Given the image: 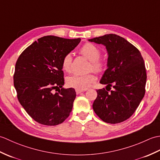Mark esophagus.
I'll return each instance as SVG.
<instances>
[{
    "mask_svg": "<svg viewBox=\"0 0 160 160\" xmlns=\"http://www.w3.org/2000/svg\"><path fill=\"white\" fill-rule=\"evenodd\" d=\"M84 91H81V90H76V94L77 95H78V94H80V93H82V92H83Z\"/></svg>",
    "mask_w": 160,
    "mask_h": 160,
    "instance_id": "esophagus-1",
    "label": "esophagus"
}]
</instances>
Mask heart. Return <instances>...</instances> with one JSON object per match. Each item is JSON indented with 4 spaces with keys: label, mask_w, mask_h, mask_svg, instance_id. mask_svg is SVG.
I'll list each match as a JSON object with an SVG mask.
<instances>
[{
    "label": "heart",
    "mask_w": 160,
    "mask_h": 160,
    "mask_svg": "<svg viewBox=\"0 0 160 160\" xmlns=\"http://www.w3.org/2000/svg\"><path fill=\"white\" fill-rule=\"evenodd\" d=\"M101 49L92 43L87 42L81 47L80 53L90 61L89 66V71L93 70L97 73H101L105 70L106 62L100 58ZM72 64V57L70 53H67L63 57L62 60V67L64 71L70 72ZM96 81V77L93 73L87 75L74 74L67 78V84L69 87L76 90H85L89 88L91 84Z\"/></svg>",
    "instance_id": "b5f03b06"
}]
</instances>
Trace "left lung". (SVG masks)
Wrapping results in <instances>:
<instances>
[{"label": "left lung", "mask_w": 160, "mask_h": 160, "mask_svg": "<svg viewBox=\"0 0 160 160\" xmlns=\"http://www.w3.org/2000/svg\"><path fill=\"white\" fill-rule=\"evenodd\" d=\"M89 40L106 46L108 54V69L100 82L107 86L97 89L93 111L107 123H120L135 113L144 96L147 72L144 59L136 47L116 34Z\"/></svg>", "instance_id": "1"}]
</instances>
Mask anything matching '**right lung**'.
Wrapping results in <instances>:
<instances>
[{"label":"right lung","mask_w":160,"mask_h":160,"mask_svg":"<svg viewBox=\"0 0 160 160\" xmlns=\"http://www.w3.org/2000/svg\"><path fill=\"white\" fill-rule=\"evenodd\" d=\"M80 40L44 36L27 47L16 61L13 85L17 98L27 113L39 124L62 123L72 110L76 93L73 88H62V60Z\"/></svg>","instance_id":"1"}]
</instances>
